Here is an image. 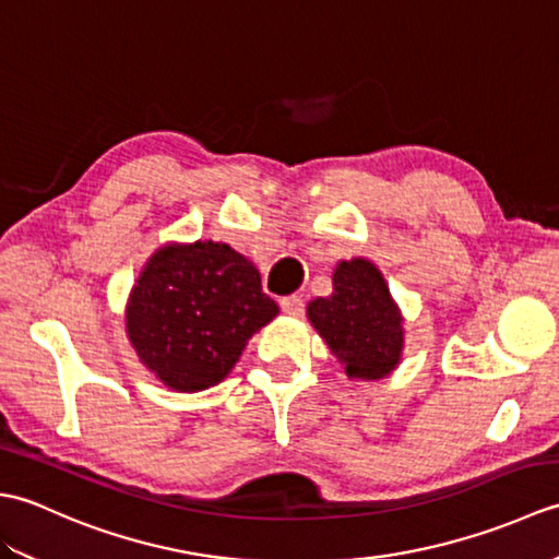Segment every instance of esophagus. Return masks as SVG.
<instances>
[{"label": "esophagus", "mask_w": 559, "mask_h": 559, "mask_svg": "<svg viewBox=\"0 0 559 559\" xmlns=\"http://www.w3.org/2000/svg\"><path fill=\"white\" fill-rule=\"evenodd\" d=\"M281 310L286 312V314L298 317V314H302V310H305V302H302L300 295H288V298L281 300Z\"/></svg>", "instance_id": "esophagus-1"}]
</instances>
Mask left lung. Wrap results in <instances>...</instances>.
<instances>
[{
    "mask_svg": "<svg viewBox=\"0 0 559 559\" xmlns=\"http://www.w3.org/2000/svg\"><path fill=\"white\" fill-rule=\"evenodd\" d=\"M334 293L307 305V319L350 379L377 382L403 360L406 329L384 273L365 257L341 259Z\"/></svg>",
    "mask_w": 559,
    "mask_h": 559,
    "instance_id": "left-lung-1",
    "label": "left lung"
}]
</instances>
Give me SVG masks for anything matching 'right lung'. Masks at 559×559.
<instances>
[{
    "label": "right lung",
    "mask_w": 559,
    "mask_h": 559,
    "mask_svg": "<svg viewBox=\"0 0 559 559\" xmlns=\"http://www.w3.org/2000/svg\"><path fill=\"white\" fill-rule=\"evenodd\" d=\"M276 314L257 266L230 245L165 242L129 290L124 329L160 384L194 394L223 382Z\"/></svg>",
    "instance_id": "add662e5"
}]
</instances>
